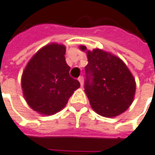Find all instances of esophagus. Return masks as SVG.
Returning a JSON list of instances; mask_svg holds the SVG:
<instances>
[{"label":"esophagus","mask_w":155,"mask_h":155,"mask_svg":"<svg viewBox=\"0 0 155 155\" xmlns=\"http://www.w3.org/2000/svg\"><path fill=\"white\" fill-rule=\"evenodd\" d=\"M78 81H80L81 86H82V85H83V77H82V76H80V77L78 78Z\"/></svg>","instance_id":"1"}]
</instances>
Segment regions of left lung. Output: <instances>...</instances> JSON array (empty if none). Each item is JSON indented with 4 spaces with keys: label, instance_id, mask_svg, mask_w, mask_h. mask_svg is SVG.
<instances>
[{
    "label": "left lung",
    "instance_id": "1",
    "mask_svg": "<svg viewBox=\"0 0 155 155\" xmlns=\"http://www.w3.org/2000/svg\"><path fill=\"white\" fill-rule=\"evenodd\" d=\"M81 51H87L81 45ZM85 93L92 109L105 117H115L132 104L136 83L126 65L101 49L87 51Z\"/></svg>",
    "mask_w": 155,
    "mask_h": 155
}]
</instances>
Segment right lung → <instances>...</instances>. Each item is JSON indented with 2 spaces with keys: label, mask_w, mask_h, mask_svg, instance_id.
I'll use <instances>...</instances> for the list:
<instances>
[{
  "label": "right lung",
  "mask_w": 155,
  "mask_h": 155,
  "mask_svg": "<svg viewBox=\"0 0 155 155\" xmlns=\"http://www.w3.org/2000/svg\"><path fill=\"white\" fill-rule=\"evenodd\" d=\"M65 54L63 45H47L32 57L23 71V96L30 107L38 113L59 112L80 87L77 80L69 75L70 67Z\"/></svg>",
  "instance_id": "1"
}]
</instances>
